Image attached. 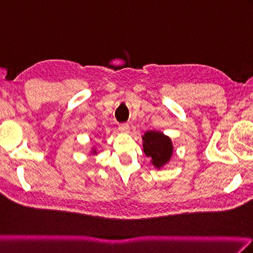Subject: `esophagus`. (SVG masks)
I'll use <instances>...</instances> for the list:
<instances>
[{"label":"esophagus","instance_id":"34e87169","mask_svg":"<svg viewBox=\"0 0 253 253\" xmlns=\"http://www.w3.org/2000/svg\"><path fill=\"white\" fill-rule=\"evenodd\" d=\"M120 130L122 131V132H128L129 131V125H128L127 123H123V124H121L120 125Z\"/></svg>","mask_w":253,"mask_h":253}]
</instances>
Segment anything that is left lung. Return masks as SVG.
<instances>
[{
  "mask_svg": "<svg viewBox=\"0 0 253 253\" xmlns=\"http://www.w3.org/2000/svg\"><path fill=\"white\" fill-rule=\"evenodd\" d=\"M143 139V151L151 158L152 165L160 168L170 160L173 146L171 139L159 131H147Z\"/></svg>",
  "mask_w": 253,
  "mask_h": 253,
  "instance_id": "left-lung-1",
  "label": "left lung"
}]
</instances>
